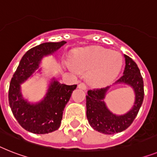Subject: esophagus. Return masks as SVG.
Masks as SVG:
<instances>
[{"label":"esophagus","mask_w":157,"mask_h":157,"mask_svg":"<svg viewBox=\"0 0 157 157\" xmlns=\"http://www.w3.org/2000/svg\"><path fill=\"white\" fill-rule=\"evenodd\" d=\"M78 86L79 88H81V89H82V90H86V82H80L79 83H78Z\"/></svg>","instance_id":"1"}]
</instances>
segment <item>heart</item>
<instances>
[{
	"mask_svg": "<svg viewBox=\"0 0 157 157\" xmlns=\"http://www.w3.org/2000/svg\"><path fill=\"white\" fill-rule=\"evenodd\" d=\"M72 63L78 71L91 70V81L95 83H104L117 75L123 62L122 57L118 52L96 47L79 51L73 58Z\"/></svg>",
	"mask_w": 157,
	"mask_h": 157,
	"instance_id": "1",
	"label": "heart"
}]
</instances>
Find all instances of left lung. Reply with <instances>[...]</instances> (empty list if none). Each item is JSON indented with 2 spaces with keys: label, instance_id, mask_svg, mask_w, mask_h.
I'll return each mask as SVG.
<instances>
[{
  "label": "left lung",
  "instance_id": "8db88e82",
  "mask_svg": "<svg viewBox=\"0 0 157 157\" xmlns=\"http://www.w3.org/2000/svg\"><path fill=\"white\" fill-rule=\"evenodd\" d=\"M125 58L124 75L116 82H124L132 86L136 94V102L132 109L124 116H116L107 109L104 103L105 94L110 86L97 90H89L86 95V117L94 130L103 134L111 135L126 130L134 121L143 103L144 90V80L139 67L128 55Z\"/></svg>",
  "mask_w": 157,
  "mask_h": 157
}]
</instances>
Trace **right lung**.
Masks as SVG:
<instances>
[{"label": "right lung", "instance_id": "obj_1", "mask_svg": "<svg viewBox=\"0 0 157 157\" xmlns=\"http://www.w3.org/2000/svg\"><path fill=\"white\" fill-rule=\"evenodd\" d=\"M66 42H46L31 48L22 57L10 82L9 103L12 112L21 126L34 134L52 132L60 127L66 104L77 85H66L54 81L44 100L31 105L23 99L20 84L38 68L44 55L52 54Z\"/></svg>", "mask_w": 157, "mask_h": 157}]
</instances>
